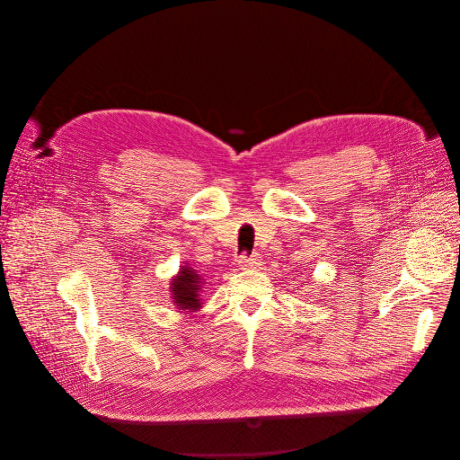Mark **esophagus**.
Segmentation results:
<instances>
[{
  "mask_svg": "<svg viewBox=\"0 0 460 460\" xmlns=\"http://www.w3.org/2000/svg\"><path fill=\"white\" fill-rule=\"evenodd\" d=\"M261 262V259L257 257V255H241V259H239V264H241V268H246V270H250V268H255L257 264Z\"/></svg>",
  "mask_w": 460,
  "mask_h": 460,
  "instance_id": "34e87169",
  "label": "esophagus"
}]
</instances>
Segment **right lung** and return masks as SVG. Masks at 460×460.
I'll return each mask as SVG.
<instances>
[{"mask_svg":"<svg viewBox=\"0 0 460 460\" xmlns=\"http://www.w3.org/2000/svg\"><path fill=\"white\" fill-rule=\"evenodd\" d=\"M201 285L203 279L201 275L198 273V270H194L192 266L185 264L181 266L179 273L172 279V299L173 305L182 310V312H196L201 308Z\"/></svg>","mask_w":460,"mask_h":460,"instance_id":"1","label":"right lung"}]
</instances>
